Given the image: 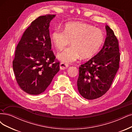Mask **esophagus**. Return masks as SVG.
Listing matches in <instances>:
<instances>
[{
    "instance_id": "esophagus-1",
    "label": "esophagus",
    "mask_w": 132,
    "mask_h": 132,
    "mask_svg": "<svg viewBox=\"0 0 132 132\" xmlns=\"http://www.w3.org/2000/svg\"><path fill=\"white\" fill-rule=\"evenodd\" d=\"M69 66V64L68 63H65L64 62H61L60 63V69L62 70L65 69L66 68H67Z\"/></svg>"
}]
</instances>
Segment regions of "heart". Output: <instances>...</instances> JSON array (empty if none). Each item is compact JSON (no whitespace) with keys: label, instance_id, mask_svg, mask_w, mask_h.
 <instances>
[{"label":"heart","instance_id":"heart-1","mask_svg":"<svg viewBox=\"0 0 132 132\" xmlns=\"http://www.w3.org/2000/svg\"><path fill=\"white\" fill-rule=\"evenodd\" d=\"M105 36L103 31L82 22H70L63 30L58 28L51 35V40L58 51H62L70 43L71 46L58 55L63 62H72L81 56L82 59L93 57L102 47Z\"/></svg>","mask_w":132,"mask_h":132}]
</instances>
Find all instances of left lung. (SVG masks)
Returning a JSON list of instances; mask_svg holds the SVG:
<instances>
[{
    "instance_id": "8db88e82",
    "label": "left lung",
    "mask_w": 132,
    "mask_h": 132,
    "mask_svg": "<svg viewBox=\"0 0 132 132\" xmlns=\"http://www.w3.org/2000/svg\"><path fill=\"white\" fill-rule=\"evenodd\" d=\"M106 38L98 54L79 67L77 85L84 98L95 99L105 94L110 88L119 68V42L113 31L106 26Z\"/></svg>"
}]
</instances>
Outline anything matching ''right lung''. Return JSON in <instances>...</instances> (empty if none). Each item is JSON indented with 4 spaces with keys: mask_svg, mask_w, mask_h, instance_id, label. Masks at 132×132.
I'll list each match as a JSON object with an SVG mask.
<instances>
[{
    "mask_svg": "<svg viewBox=\"0 0 132 132\" xmlns=\"http://www.w3.org/2000/svg\"><path fill=\"white\" fill-rule=\"evenodd\" d=\"M54 16L48 14L33 21L17 45L13 70L20 88L30 94L44 92L60 70V62L51 50L49 31Z\"/></svg>",
    "mask_w": 132,
    "mask_h": 132,
    "instance_id": "1",
    "label": "right lung"
}]
</instances>
